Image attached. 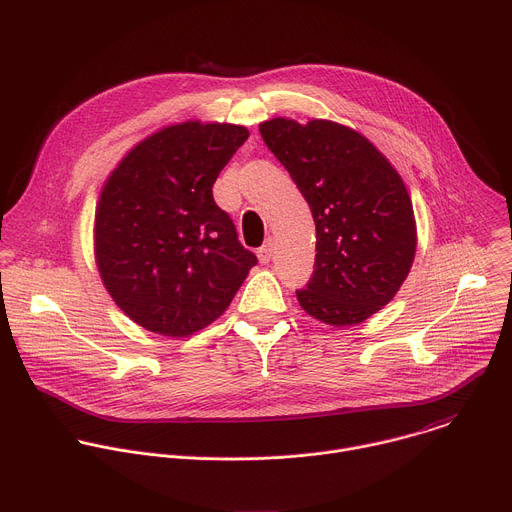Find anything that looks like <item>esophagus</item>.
<instances>
[{"label": "esophagus", "mask_w": 512, "mask_h": 512, "mask_svg": "<svg viewBox=\"0 0 512 512\" xmlns=\"http://www.w3.org/2000/svg\"><path fill=\"white\" fill-rule=\"evenodd\" d=\"M257 257H259V261H261V263H269V261H271V257H273V243H271V241H267L263 247H259Z\"/></svg>", "instance_id": "34e87169"}]
</instances>
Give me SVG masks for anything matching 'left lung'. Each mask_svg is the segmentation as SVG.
<instances>
[{"mask_svg": "<svg viewBox=\"0 0 512 512\" xmlns=\"http://www.w3.org/2000/svg\"><path fill=\"white\" fill-rule=\"evenodd\" d=\"M259 133L316 223V269L296 289L300 306L332 326L371 318L393 300L415 257L413 204L401 176L367 137L334 121L275 117Z\"/></svg>", "mask_w": 512, "mask_h": 512, "instance_id": "1", "label": "left lung"}]
</instances>
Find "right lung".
<instances>
[{"instance_id": "add662e5", "label": "right lung", "mask_w": 512, "mask_h": 512, "mask_svg": "<svg viewBox=\"0 0 512 512\" xmlns=\"http://www.w3.org/2000/svg\"><path fill=\"white\" fill-rule=\"evenodd\" d=\"M249 131L186 121L137 143L103 186L95 257L113 302L145 330L190 336L221 316L257 257L212 186Z\"/></svg>"}]
</instances>
